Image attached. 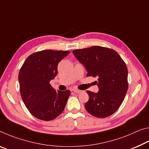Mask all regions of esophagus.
<instances>
[{
  "label": "esophagus",
  "instance_id": "esophagus-1",
  "mask_svg": "<svg viewBox=\"0 0 149 149\" xmlns=\"http://www.w3.org/2000/svg\"><path fill=\"white\" fill-rule=\"evenodd\" d=\"M73 91H74L75 93H79L81 92V90H80V89H73Z\"/></svg>",
  "mask_w": 149,
  "mask_h": 149
}]
</instances>
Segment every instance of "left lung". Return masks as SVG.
<instances>
[{
	"label": "left lung",
	"instance_id": "1",
	"mask_svg": "<svg viewBox=\"0 0 149 149\" xmlns=\"http://www.w3.org/2000/svg\"><path fill=\"white\" fill-rule=\"evenodd\" d=\"M86 68L87 77H97V93L87 91L89 100L87 111L98 118H105L116 112L128 89V70L123 60L114 49L94 46L73 51Z\"/></svg>",
	"mask_w": 149,
	"mask_h": 149
}]
</instances>
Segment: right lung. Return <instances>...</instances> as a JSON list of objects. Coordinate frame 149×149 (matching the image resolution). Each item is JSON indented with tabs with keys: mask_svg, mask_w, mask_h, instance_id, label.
I'll use <instances>...</instances> for the list:
<instances>
[{
	"mask_svg": "<svg viewBox=\"0 0 149 149\" xmlns=\"http://www.w3.org/2000/svg\"><path fill=\"white\" fill-rule=\"evenodd\" d=\"M70 51L45 49L28 56L18 74L21 97L37 119L51 121L64 110L71 92L56 91L49 84L58 74V63Z\"/></svg>",
	"mask_w": 149,
	"mask_h": 149,
	"instance_id": "add662e5",
	"label": "right lung"
}]
</instances>
